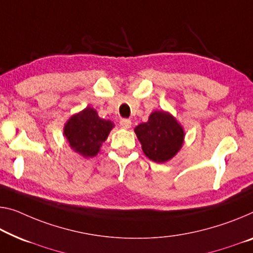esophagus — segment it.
<instances>
[{
  "instance_id": "1",
  "label": "esophagus",
  "mask_w": 253,
  "mask_h": 253,
  "mask_svg": "<svg viewBox=\"0 0 253 253\" xmlns=\"http://www.w3.org/2000/svg\"><path fill=\"white\" fill-rule=\"evenodd\" d=\"M131 124H132V122L129 119H122L121 121H120V126L123 127V129H130Z\"/></svg>"
}]
</instances>
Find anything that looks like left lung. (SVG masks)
I'll use <instances>...</instances> for the list:
<instances>
[{
  "label": "left lung",
  "mask_w": 253,
  "mask_h": 253,
  "mask_svg": "<svg viewBox=\"0 0 253 253\" xmlns=\"http://www.w3.org/2000/svg\"><path fill=\"white\" fill-rule=\"evenodd\" d=\"M134 132L143 154L156 163L172 159L183 145V129L174 116L164 111L153 112L148 122L139 124Z\"/></svg>",
  "instance_id": "left-lung-1"
}]
</instances>
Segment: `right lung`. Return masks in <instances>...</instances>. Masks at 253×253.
Here are the masks:
<instances>
[{
	"instance_id": "add662e5",
	"label": "right lung",
	"mask_w": 253,
	"mask_h": 253,
	"mask_svg": "<svg viewBox=\"0 0 253 253\" xmlns=\"http://www.w3.org/2000/svg\"><path fill=\"white\" fill-rule=\"evenodd\" d=\"M114 124L100 119L96 110L86 107L69 119L64 126V135L76 153L84 157H94L107 139Z\"/></svg>"
}]
</instances>
